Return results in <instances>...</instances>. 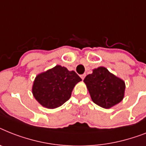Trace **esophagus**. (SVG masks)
<instances>
[{"label": "esophagus", "mask_w": 146, "mask_h": 146, "mask_svg": "<svg viewBox=\"0 0 146 146\" xmlns=\"http://www.w3.org/2000/svg\"><path fill=\"white\" fill-rule=\"evenodd\" d=\"M85 76H86V74H85V73H84V74H82V75H80V77L82 78V79H84V78L85 77Z\"/></svg>", "instance_id": "obj_1"}]
</instances>
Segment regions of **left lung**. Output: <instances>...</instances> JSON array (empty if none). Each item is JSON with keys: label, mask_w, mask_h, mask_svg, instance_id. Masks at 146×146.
<instances>
[{"label": "left lung", "mask_w": 146, "mask_h": 146, "mask_svg": "<svg viewBox=\"0 0 146 146\" xmlns=\"http://www.w3.org/2000/svg\"><path fill=\"white\" fill-rule=\"evenodd\" d=\"M92 101L100 107L110 109L119 104L124 97L125 83L104 67L93 70L83 80Z\"/></svg>", "instance_id": "obj_1"}]
</instances>
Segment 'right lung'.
Returning a JSON list of instances; mask_svg holds the SVG:
<instances>
[{"label":"right lung","mask_w":146,"mask_h":146,"mask_svg":"<svg viewBox=\"0 0 146 146\" xmlns=\"http://www.w3.org/2000/svg\"><path fill=\"white\" fill-rule=\"evenodd\" d=\"M82 79L75 71H70L61 65L36 76L32 86V94L40 105L55 109L71 97L73 88Z\"/></svg>","instance_id":"right-lung-1"}]
</instances>
